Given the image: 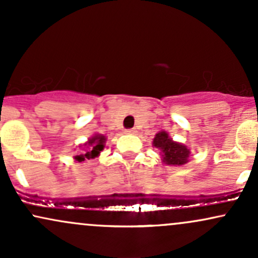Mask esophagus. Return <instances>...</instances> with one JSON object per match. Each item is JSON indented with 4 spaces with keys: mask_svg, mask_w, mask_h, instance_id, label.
Segmentation results:
<instances>
[{
    "mask_svg": "<svg viewBox=\"0 0 258 258\" xmlns=\"http://www.w3.org/2000/svg\"><path fill=\"white\" fill-rule=\"evenodd\" d=\"M125 132L127 135H133V133H136V130L135 128H127L125 130Z\"/></svg>",
    "mask_w": 258,
    "mask_h": 258,
    "instance_id": "1",
    "label": "esophagus"
}]
</instances>
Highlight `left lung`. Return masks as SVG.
I'll list each match as a JSON object with an SVG mask.
<instances>
[{"label":"left lung","mask_w":258,"mask_h":258,"mask_svg":"<svg viewBox=\"0 0 258 258\" xmlns=\"http://www.w3.org/2000/svg\"><path fill=\"white\" fill-rule=\"evenodd\" d=\"M154 147L159 148L162 153V160L167 165H183L188 161L189 149L183 144L176 143L168 137L166 132H159L153 142Z\"/></svg>","instance_id":"1"}]
</instances>
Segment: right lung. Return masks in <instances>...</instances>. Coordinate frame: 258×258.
<instances>
[{"label":"right lung","instance_id":"add662e5","mask_svg":"<svg viewBox=\"0 0 258 258\" xmlns=\"http://www.w3.org/2000/svg\"><path fill=\"white\" fill-rule=\"evenodd\" d=\"M105 141L106 139L104 136L97 135L94 136V137H92L90 141L85 144L84 152L75 156L76 161H85V159H93L96 158V156H98L99 153L104 149Z\"/></svg>","mask_w":258,"mask_h":258}]
</instances>
